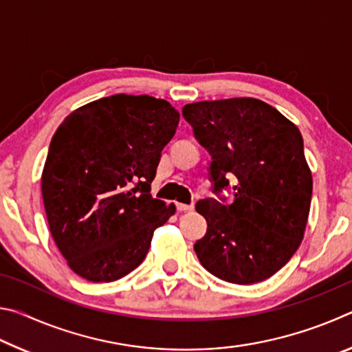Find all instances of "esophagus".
Returning <instances> with one entry per match:
<instances>
[{
	"mask_svg": "<svg viewBox=\"0 0 352 352\" xmlns=\"http://www.w3.org/2000/svg\"><path fill=\"white\" fill-rule=\"evenodd\" d=\"M177 210L178 211H192L194 205H184V204H177Z\"/></svg>",
	"mask_w": 352,
	"mask_h": 352,
	"instance_id": "esophagus-1",
	"label": "esophagus"
}]
</instances>
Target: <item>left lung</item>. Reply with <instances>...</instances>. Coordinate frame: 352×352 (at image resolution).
Masks as SVG:
<instances>
[{
	"mask_svg": "<svg viewBox=\"0 0 352 352\" xmlns=\"http://www.w3.org/2000/svg\"><path fill=\"white\" fill-rule=\"evenodd\" d=\"M183 116L211 155L212 190L219 195L233 184L234 195L230 205L214 199L195 205L208 223L194 245L200 264L226 283L264 281L305 237L312 174L300 130L253 98L188 104Z\"/></svg>",
	"mask_w": 352,
	"mask_h": 352,
	"instance_id": "obj_1",
	"label": "left lung"
}]
</instances>
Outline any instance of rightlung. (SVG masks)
<instances>
[{
  "label": "right lung",
  "mask_w": 352,
  "mask_h": 352,
  "mask_svg": "<svg viewBox=\"0 0 352 352\" xmlns=\"http://www.w3.org/2000/svg\"><path fill=\"white\" fill-rule=\"evenodd\" d=\"M178 119L164 99L115 94L74 110L56 130L41 195L52 239L79 276L129 275L175 212L152 197L151 183Z\"/></svg>",
  "instance_id": "add662e5"
}]
</instances>
